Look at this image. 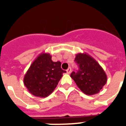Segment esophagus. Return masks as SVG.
I'll return each instance as SVG.
<instances>
[{
  "label": "esophagus",
  "instance_id": "esophagus-1",
  "mask_svg": "<svg viewBox=\"0 0 126 126\" xmlns=\"http://www.w3.org/2000/svg\"><path fill=\"white\" fill-rule=\"evenodd\" d=\"M71 67H69V68L67 69V73L69 74H71Z\"/></svg>",
  "mask_w": 126,
  "mask_h": 126
}]
</instances>
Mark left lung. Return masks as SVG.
Wrapping results in <instances>:
<instances>
[{"mask_svg": "<svg viewBox=\"0 0 126 126\" xmlns=\"http://www.w3.org/2000/svg\"><path fill=\"white\" fill-rule=\"evenodd\" d=\"M75 61L79 67L70 75L82 92L86 95L97 94L107 81L105 72L94 59L87 53H78Z\"/></svg>", "mask_w": 126, "mask_h": 126, "instance_id": "left-lung-1", "label": "left lung"}]
</instances>
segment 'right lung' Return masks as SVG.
I'll use <instances>...</instances> for the list:
<instances>
[{
  "label": "right lung",
  "mask_w": 126,
  "mask_h": 126,
  "mask_svg": "<svg viewBox=\"0 0 126 126\" xmlns=\"http://www.w3.org/2000/svg\"><path fill=\"white\" fill-rule=\"evenodd\" d=\"M49 53L42 52L27 71L23 84L29 93L35 96L47 97L54 91L63 73L60 61L54 62Z\"/></svg>",
  "instance_id": "right-lung-1"
}]
</instances>
